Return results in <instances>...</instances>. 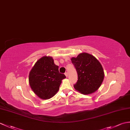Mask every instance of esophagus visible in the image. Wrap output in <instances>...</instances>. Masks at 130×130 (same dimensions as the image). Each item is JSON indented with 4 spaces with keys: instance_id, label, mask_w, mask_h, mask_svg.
Wrapping results in <instances>:
<instances>
[{
    "instance_id": "esophagus-1",
    "label": "esophagus",
    "mask_w": 130,
    "mask_h": 130,
    "mask_svg": "<svg viewBox=\"0 0 130 130\" xmlns=\"http://www.w3.org/2000/svg\"><path fill=\"white\" fill-rule=\"evenodd\" d=\"M65 75L66 77H68V72H65Z\"/></svg>"
}]
</instances>
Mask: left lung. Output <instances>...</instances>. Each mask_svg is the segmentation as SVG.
<instances>
[{
    "instance_id": "left-lung-1",
    "label": "left lung",
    "mask_w": 130,
    "mask_h": 130,
    "mask_svg": "<svg viewBox=\"0 0 130 130\" xmlns=\"http://www.w3.org/2000/svg\"><path fill=\"white\" fill-rule=\"evenodd\" d=\"M71 62L77 71L78 80L75 89L84 95L91 94L99 89L104 79V72L100 62L91 54L82 53Z\"/></svg>"
}]
</instances>
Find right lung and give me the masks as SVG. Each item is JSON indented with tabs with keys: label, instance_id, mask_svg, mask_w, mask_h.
Segmentation results:
<instances>
[{
	"label": "right lung",
	"instance_id": "add662e5",
	"mask_svg": "<svg viewBox=\"0 0 130 130\" xmlns=\"http://www.w3.org/2000/svg\"><path fill=\"white\" fill-rule=\"evenodd\" d=\"M65 75L60 73L59 66L52 57L44 56L36 62L29 72V83L31 89L39 98L47 100L58 92Z\"/></svg>",
	"mask_w": 130,
	"mask_h": 130
}]
</instances>
